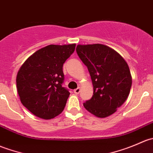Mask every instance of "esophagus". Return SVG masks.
<instances>
[{"instance_id": "obj_1", "label": "esophagus", "mask_w": 153, "mask_h": 153, "mask_svg": "<svg viewBox=\"0 0 153 153\" xmlns=\"http://www.w3.org/2000/svg\"><path fill=\"white\" fill-rule=\"evenodd\" d=\"M80 92H81V89H80L79 87L77 88V89H74V93L79 94Z\"/></svg>"}]
</instances>
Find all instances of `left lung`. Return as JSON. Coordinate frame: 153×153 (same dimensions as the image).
<instances>
[{
	"mask_svg": "<svg viewBox=\"0 0 153 153\" xmlns=\"http://www.w3.org/2000/svg\"><path fill=\"white\" fill-rule=\"evenodd\" d=\"M78 55L87 67L93 95L84 108L98 118L112 115L127 99L132 86L129 66L122 56L104 44H78Z\"/></svg>",
	"mask_w": 153,
	"mask_h": 153,
	"instance_id": "obj_1",
	"label": "left lung"
}]
</instances>
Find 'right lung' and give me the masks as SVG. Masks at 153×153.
<instances>
[{
  "mask_svg": "<svg viewBox=\"0 0 153 153\" xmlns=\"http://www.w3.org/2000/svg\"><path fill=\"white\" fill-rule=\"evenodd\" d=\"M75 46L51 44L41 48L18 70L16 85L20 100L35 116L49 120L64 110L70 93L61 85L64 79L63 64Z\"/></svg>",
  "mask_w": 153,
  "mask_h": 153,
  "instance_id": "1",
  "label": "right lung"
}]
</instances>
